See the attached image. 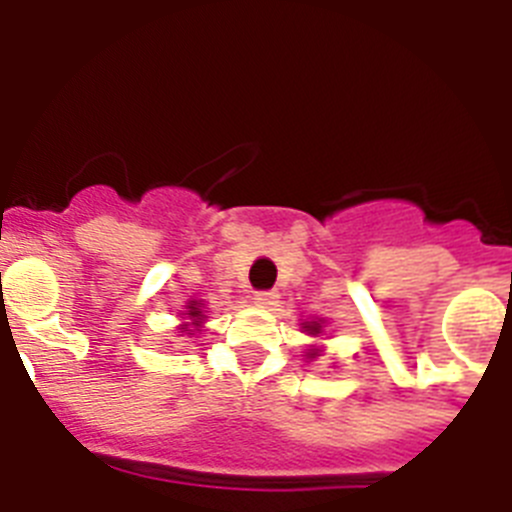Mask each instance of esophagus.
<instances>
[{"label":"esophagus","instance_id":"1","mask_svg":"<svg viewBox=\"0 0 512 512\" xmlns=\"http://www.w3.org/2000/svg\"><path fill=\"white\" fill-rule=\"evenodd\" d=\"M279 302V292L274 289H264V292H256L253 295V305L256 307H274Z\"/></svg>","mask_w":512,"mask_h":512}]
</instances>
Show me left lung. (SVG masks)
<instances>
[{"label": "left lung", "instance_id": "left-lung-1", "mask_svg": "<svg viewBox=\"0 0 512 512\" xmlns=\"http://www.w3.org/2000/svg\"><path fill=\"white\" fill-rule=\"evenodd\" d=\"M307 330H310V336H318L320 333V323H310V325H305ZM310 356H315V354H310Z\"/></svg>", "mask_w": 512, "mask_h": 512}]
</instances>
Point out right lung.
Here are the masks:
<instances>
[{
	"mask_svg": "<svg viewBox=\"0 0 512 512\" xmlns=\"http://www.w3.org/2000/svg\"><path fill=\"white\" fill-rule=\"evenodd\" d=\"M187 315L194 320V323H200V320H202L200 305H197V302H192V305H187ZM189 336H192V333H189Z\"/></svg>",
	"mask_w": 512,
	"mask_h": 512,
	"instance_id": "1",
	"label": "right lung"
}]
</instances>
